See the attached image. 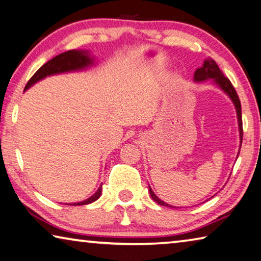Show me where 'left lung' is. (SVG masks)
<instances>
[{
	"mask_svg": "<svg viewBox=\"0 0 261 261\" xmlns=\"http://www.w3.org/2000/svg\"><path fill=\"white\" fill-rule=\"evenodd\" d=\"M205 80H214L215 84H216L224 92L227 96L231 98V101L233 102L236 111H237V118H238V125H239V136H241V146H242V140H243V121H242V106L241 101H239V97L236 90L233 88L232 84H231L230 80L224 76V74L221 72L220 67H218L217 64L215 63L213 59H206L204 60L203 66L200 68H197L195 73H194V81L201 82ZM239 154V153H238ZM150 194L151 197L154 200L156 203L160 205L165 206H173L167 204L166 202L161 201L160 198L153 193V190L150 187Z\"/></svg>",
	"mask_w": 261,
	"mask_h": 261,
	"instance_id": "8db88e82",
	"label": "left lung"
}]
</instances>
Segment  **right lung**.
<instances>
[{"label":"right lung","instance_id":"obj_1","mask_svg":"<svg viewBox=\"0 0 261 261\" xmlns=\"http://www.w3.org/2000/svg\"><path fill=\"white\" fill-rule=\"evenodd\" d=\"M94 60L93 58H90L89 53L87 51H77V49H71V51L64 52L61 55L57 56L47 61L46 64H44L37 71L30 80L28 81L25 86V90L30 88L32 85H35L36 82H38L41 79L55 75V74L66 73V72H73V71H80V69L87 68L88 66L93 65ZM102 187L97 189V192L94 194L93 196H90L87 200L79 202V203H74V205H84L89 204L92 202L96 201L98 197L101 196Z\"/></svg>","mask_w":261,"mask_h":261}]
</instances>
